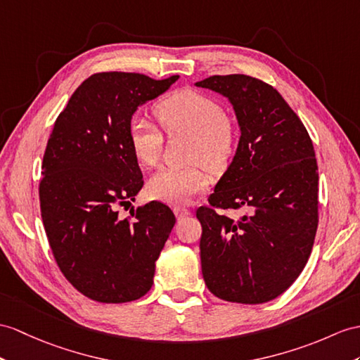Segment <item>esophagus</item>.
I'll list each match as a JSON object with an SVG mask.
<instances>
[{"label": "esophagus", "instance_id": "1", "mask_svg": "<svg viewBox=\"0 0 360 360\" xmlns=\"http://www.w3.org/2000/svg\"><path fill=\"white\" fill-rule=\"evenodd\" d=\"M174 214H175V217L179 218V220H181V218H186V217L191 215V210L186 209V207L177 206V207H174Z\"/></svg>", "mask_w": 360, "mask_h": 360}]
</instances>
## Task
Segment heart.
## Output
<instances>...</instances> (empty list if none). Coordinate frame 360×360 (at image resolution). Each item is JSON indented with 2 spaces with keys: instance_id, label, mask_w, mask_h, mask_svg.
<instances>
[{
  "instance_id": "b5f03b06",
  "label": "heart",
  "mask_w": 360,
  "mask_h": 360,
  "mask_svg": "<svg viewBox=\"0 0 360 360\" xmlns=\"http://www.w3.org/2000/svg\"><path fill=\"white\" fill-rule=\"evenodd\" d=\"M155 117L168 134H188L189 160L185 168H162L148 181L155 200L168 205H185L209 185V169L218 172L231 162L238 133L220 102L194 90H177L155 105ZM129 146L139 163L155 166L160 160L163 136L145 119H133L128 128ZM205 164L203 165L202 163Z\"/></svg>"
}]
</instances>
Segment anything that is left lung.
Masks as SVG:
<instances>
[{
	"mask_svg": "<svg viewBox=\"0 0 360 360\" xmlns=\"http://www.w3.org/2000/svg\"><path fill=\"white\" fill-rule=\"evenodd\" d=\"M232 103L240 142L209 203L197 209L207 288L220 300L262 304L284 293L311 253L318 229V163L301 119L274 86L246 75L195 84ZM215 207L250 210L235 222Z\"/></svg>",
	"mask_w": 360,
	"mask_h": 360,
	"instance_id": "8db88e82",
	"label": "left lung"
}]
</instances>
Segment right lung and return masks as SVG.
I'll return each mask as SVG.
<instances>
[{"label":"right lung","mask_w":360,"mask_h":360,"mask_svg":"<svg viewBox=\"0 0 360 360\" xmlns=\"http://www.w3.org/2000/svg\"><path fill=\"white\" fill-rule=\"evenodd\" d=\"M177 79L96 73L77 86L50 134L39 183L44 229L60 271L93 301H136L153 285L172 210L151 201L128 220L117 207L143 186L128 139L133 114Z\"/></svg>","instance_id":"1"}]
</instances>
